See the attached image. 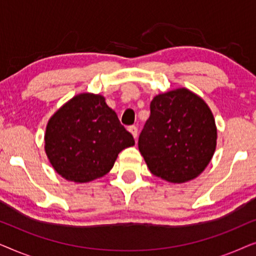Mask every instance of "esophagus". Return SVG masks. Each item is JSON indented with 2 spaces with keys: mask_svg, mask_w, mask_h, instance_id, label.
<instances>
[{
  "mask_svg": "<svg viewBox=\"0 0 256 256\" xmlns=\"http://www.w3.org/2000/svg\"><path fill=\"white\" fill-rule=\"evenodd\" d=\"M128 130L130 132V134L132 135V138H134L135 140L138 138V128H136L135 126H132V127H129Z\"/></svg>",
  "mask_w": 256,
  "mask_h": 256,
  "instance_id": "esophagus-1",
  "label": "esophagus"
}]
</instances>
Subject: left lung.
Segmentation results:
<instances>
[{
	"instance_id": "1",
	"label": "left lung",
	"mask_w": 256,
	"mask_h": 256,
	"mask_svg": "<svg viewBox=\"0 0 256 256\" xmlns=\"http://www.w3.org/2000/svg\"><path fill=\"white\" fill-rule=\"evenodd\" d=\"M216 126L208 104L190 90L157 94L138 138V149L150 172L170 183L198 177L211 162Z\"/></svg>"
}]
</instances>
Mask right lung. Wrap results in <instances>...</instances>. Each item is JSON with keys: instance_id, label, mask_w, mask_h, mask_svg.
<instances>
[{"instance_id": "obj_1", "label": "right lung", "mask_w": 256, "mask_h": 256, "mask_svg": "<svg viewBox=\"0 0 256 256\" xmlns=\"http://www.w3.org/2000/svg\"><path fill=\"white\" fill-rule=\"evenodd\" d=\"M44 141L56 172L76 183L104 176L118 152L135 144L104 96L93 93H80L62 104L48 120Z\"/></svg>"}]
</instances>
